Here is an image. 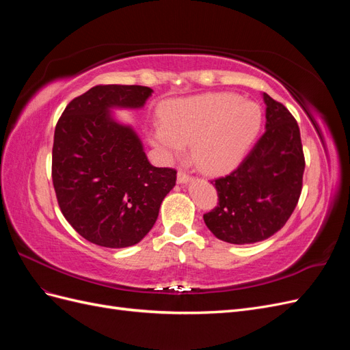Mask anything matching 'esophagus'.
I'll return each instance as SVG.
<instances>
[{
    "mask_svg": "<svg viewBox=\"0 0 350 350\" xmlns=\"http://www.w3.org/2000/svg\"><path fill=\"white\" fill-rule=\"evenodd\" d=\"M178 183L179 184H187L188 181H189V175L185 172V171H183V169H181V171H178Z\"/></svg>",
    "mask_w": 350,
    "mask_h": 350,
    "instance_id": "obj_1",
    "label": "esophagus"
}]
</instances>
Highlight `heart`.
<instances>
[{"instance_id": "obj_1", "label": "heart", "mask_w": 350, "mask_h": 350, "mask_svg": "<svg viewBox=\"0 0 350 350\" xmlns=\"http://www.w3.org/2000/svg\"><path fill=\"white\" fill-rule=\"evenodd\" d=\"M162 125L150 140L165 156H181L191 144L194 163L207 174H224L235 167L248 152L261 125L257 103L235 93H208L166 103Z\"/></svg>"}]
</instances>
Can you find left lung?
<instances>
[{"label":"left lung","instance_id":"1","mask_svg":"<svg viewBox=\"0 0 350 350\" xmlns=\"http://www.w3.org/2000/svg\"><path fill=\"white\" fill-rule=\"evenodd\" d=\"M266 131L229 175L215 179L217 206L204 224L229 243H254L280 230L298 204L305 157L298 122L284 105L262 94Z\"/></svg>","mask_w":350,"mask_h":350}]
</instances>
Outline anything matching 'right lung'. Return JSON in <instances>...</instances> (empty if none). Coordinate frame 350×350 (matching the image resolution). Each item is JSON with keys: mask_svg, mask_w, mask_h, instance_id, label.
Returning a JSON list of instances; mask_svg holds the SVG:
<instances>
[{"mask_svg": "<svg viewBox=\"0 0 350 350\" xmlns=\"http://www.w3.org/2000/svg\"><path fill=\"white\" fill-rule=\"evenodd\" d=\"M146 86L99 84L74 98L59 116L52 147V183L68 224L92 243L125 248L153 228L176 183L172 167H156L130 125L112 108L139 109Z\"/></svg>", "mask_w": 350, "mask_h": 350, "instance_id": "right-lung-1", "label": "right lung"}]
</instances>
